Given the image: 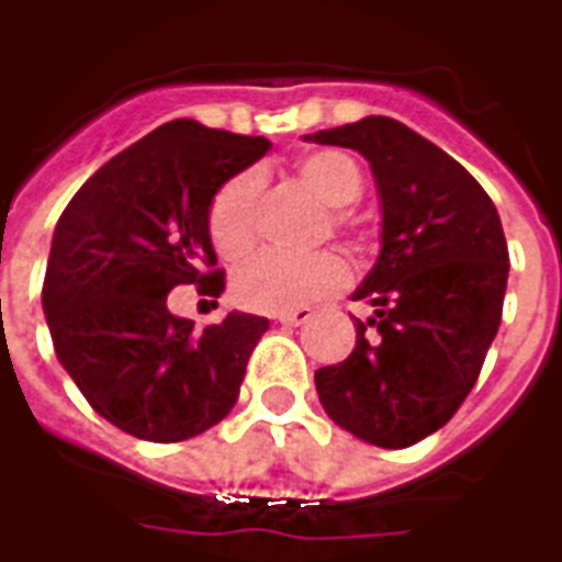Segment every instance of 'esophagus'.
<instances>
[{"instance_id": "34e87169", "label": "esophagus", "mask_w": 562, "mask_h": 562, "mask_svg": "<svg viewBox=\"0 0 562 562\" xmlns=\"http://www.w3.org/2000/svg\"><path fill=\"white\" fill-rule=\"evenodd\" d=\"M313 311L311 307H295V311H284V313H276L272 319H278L281 325H293V328H299V325H304V322L311 319Z\"/></svg>"}]
</instances>
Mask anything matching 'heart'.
<instances>
[{"instance_id":"1","label":"heart","mask_w":562,"mask_h":562,"mask_svg":"<svg viewBox=\"0 0 562 562\" xmlns=\"http://www.w3.org/2000/svg\"><path fill=\"white\" fill-rule=\"evenodd\" d=\"M299 176L325 207H349L363 193L358 164L342 151H316L302 160ZM263 178L258 169H246L222 187L211 204V240L225 258H240L251 249L258 232V199ZM337 222H342L337 216ZM349 284V263L334 251L284 255L260 251L234 272V299L260 313L295 311L313 299L337 293Z\"/></svg>"}]
</instances>
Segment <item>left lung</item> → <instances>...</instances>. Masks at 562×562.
I'll list each match as a JSON object with an SVG mask.
<instances>
[{
  "label": "left lung",
  "instance_id": "8db88e82",
  "mask_svg": "<svg viewBox=\"0 0 562 562\" xmlns=\"http://www.w3.org/2000/svg\"><path fill=\"white\" fill-rule=\"evenodd\" d=\"M369 160L381 202V251L351 299L342 363L316 369L330 419L363 442L407 448L446 425L475 386L502 325L510 255L484 187L458 160L390 116L307 134Z\"/></svg>",
  "mask_w": 562,
  "mask_h": 562
}]
</instances>
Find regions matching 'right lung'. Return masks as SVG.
Returning a JSON list of instances; mask_svg holds the SVG:
<instances>
[{
	"label": "right lung",
	"mask_w": 562,
	"mask_h": 562,
	"mask_svg": "<svg viewBox=\"0 0 562 562\" xmlns=\"http://www.w3.org/2000/svg\"><path fill=\"white\" fill-rule=\"evenodd\" d=\"M269 151L267 137L172 120L111 158L60 213L43 281L55 355L90 407L125 434L181 442L222 422L269 319L169 313L178 284L220 299L211 204Z\"/></svg>",
	"instance_id": "right-lung-1"
}]
</instances>
